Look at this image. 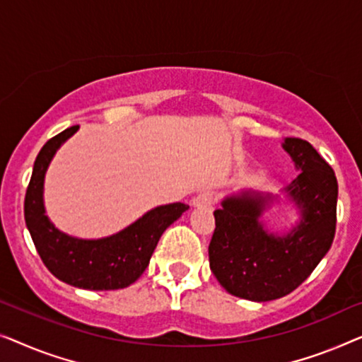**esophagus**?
<instances>
[{"instance_id":"obj_1","label":"esophagus","mask_w":362,"mask_h":362,"mask_svg":"<svg viewBox=\"0 0 362 362\" xmlns=\"http://www.w3.org/2000/svg\"><path fill=\"white\" fill-rule=\"evenodd\" d=\"M215 200H216L215 193H213L211 190H203L198 193L195 198H193L192 203H193V206H197V208H206V206H211L213 203H215Z\"/></svg>"}]
</instances>
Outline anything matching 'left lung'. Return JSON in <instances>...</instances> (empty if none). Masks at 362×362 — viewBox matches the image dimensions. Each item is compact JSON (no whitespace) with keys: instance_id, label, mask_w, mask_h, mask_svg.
Listing matches in <instances>:
<instances>
[{"instance_id":"8db88e82","label":"left lung","mask_w":362,"mask_h":362,"mask_svg":"<svg viewBox=\"0 0 362 362\" xmlns=\"http://www.w3.org/2000/svg\"><path fill=\"white\" fill-rule=\"evenodd\" d=\"M284 149L300 174L285 188L300 208V221L284 236L259 221L271 195L241 192L215 210V233L208 246L210 269L234 297L269 302L288 295L329 251L336 231L338 182L332 165L310 142L287 137Z\"/></svg>"}]
</instances>
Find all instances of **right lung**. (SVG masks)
Wrapping results in <instances>:
<instances>
[{
    "label": "right lung",
    "mask_w": 362,
    "mask_h": 362,
    "mask_svg": "<svg viewBox=\"0 0 362 362\" xmlns=\"http://www.w3.org/2000/svg\"><path fill=\"white\" fill-rule=\"evenodd\" d=\"M77 129L72 126L54 136L35 157L24 198V220L40 259L59 281L88 290L124 288L142 276L162 233L188 205L179 202L157 206L108 238L78 239L59 231L45 216L44 177L55 152Z\"/></svg>",
    "instance_id": "obj_1"
}]
</instances>
